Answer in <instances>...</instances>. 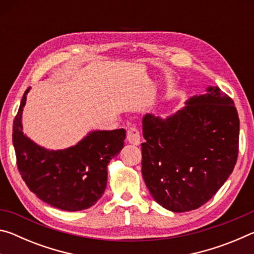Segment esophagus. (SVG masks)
I'll use <instances>...</instances> for the list:
<instances>
[{"label":"esophagus","instance_id":"1","mask_svg":"<svg viewBox=\"0 0 254 254\" xmlns=\"http://www.w3.org/2000/svg\"><path fill=\"white\" fill-rule=\"evenodd\" d=\"M127 141L134 145H139L141 143V134L136 127H132L127 130Z\"/></svg>","mask_w":254,"mask_h":254}]
</instances>
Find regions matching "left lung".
I'll return each instance as SVG.
<instances>
[{
    "mask_svg": "<svg viewBox=\"0 0 254 254\" xmlns=\"http://www.w3.org/2000/svg\"><path fill=\"white\" fill-rule=\"evenodd\" d=\"M142 127L144 183L154 200L171 212L207 203L234 169L240 120L233 100L218 87L190 97L167 119L145 114Z\"/></svg>",
    "mask_w": 254,
    "mask_h": 254,
    "instance_id": "obj_1",
    "label": "left lung"
}]
</instances>
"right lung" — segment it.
I'll use <instances>...</instances> for the list:
<instances>
[{
  "label": "right lung",
  "instance_id": "add662e5",
  "mask_svg": "<svg viewBox=\"0 0 254 254\" xmlns=\"http://www.w3.org/2000/svg\"><path fill=\"white\" fill-rule=\"evenodd\" d=\"M29 89L23 94L12 133L21 177L33 194L56 208H89L104 194L107 165L122 150L126 130L93 131L65 150L42 148L22 132L21 119Z\"/></svg>",
  "mask_w": 254,
  "mask_h": 254
}]
</instances>
